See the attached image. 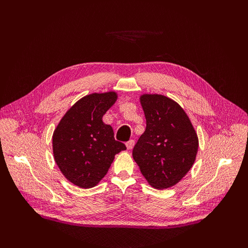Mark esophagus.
<instances>
[{"label":"esophagus","mask_w":248,"mask_h":248,"mask_svg":"<svg viewBox=\"0 0 248 248\" xmlns=\"http://www.w3.org/2000/svg\"><path fill=\"white\" fill-rule=\"evenodd\" d=\"M133 146H134V140H130L126 142V147L128 150H131L133 148Z\"/></svg>","instance_id":"obj_1"}]
</instances>
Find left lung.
Masks as SVG:
<instances>
[{"label":"left lung","mask_w":248,"mask_h":248,"mask_svg":"<svg viewBox=\"0 0 248 248\" xmlns=\"http://www.w3.org/2000/svg\"><path fill=\"white\" fill-rule=\"evenodd\" d=\"M140 104L146 130L133 148V159L150 185L169 188L191 169L198 153V136L189 118L174 100L145 94Z\"/></svg>","instance_id":"8db88e82"}]
</instances>
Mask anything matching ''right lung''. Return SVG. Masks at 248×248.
Here are the masks:
<instances>
[{
    "instance_id": "add662e5",
    "label": "right lung",
    "mask_w": 248,
    "mask_h": 248,
    "mask_svg": "<svg viewBox=\"0 0 248 248\" xmlns=\"http://www.w3.org/2000/svg\"><path fill=\"white\" fill-rule=\"evenodd\" d=\"M117 94H91L66 112L52 136L55 161L62 174L80 188H91L107 175L115 155L126 146L114 138L102 117Z\"/></svg>"
}]
</instances>
